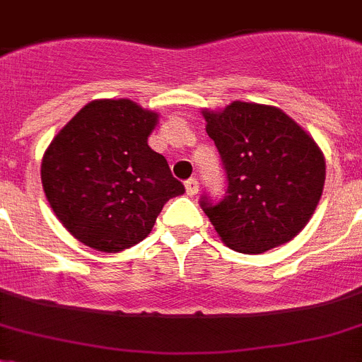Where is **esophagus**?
Here are the masks:
<instances>
[{
    "mask_svg": "<svg viewBox=\"0 0 362 362\" xmlns=\"http://www.w3.org/2000/svg\"><path fill=\"white\" fill-rule=\"evenodd\" d=\"M185 188H187V196L194 198V196H196V194H198V190H199L198 179H194V177L188 179L187 183H185Z\"/></svg>",
    "mask_w": 362,
    "mask_h": 362,
    "instance_id": "1",
    "label": "esophagus"
}]
</instances>
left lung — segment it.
<instances>
[{
  "label": "left lung",
  "instance_id": "8db88e82",
  "mask_svg": "<svg viewBox=\"0 0 362 362\" xmlns=\"http://www.w3.org/2000/svg\"><path fill=\"white\" fill-rule=\"evenodd\" d=\"M203 118L228 175L223 199L199 202L218 237L240 253L292 240L324 190V153L313 136L281 109L259 103L233 101Z\"/></svg>",
  "mask_w": 362,
  "mask_h": 362
}]
</instances>
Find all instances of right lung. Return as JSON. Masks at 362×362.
Here are the masks:
<instances>
[{
	"instance_id": "1",
	"label": "right lung",
	"mask_w": 362,
	"mask_h": 362,
	"mask_svg": "<svg viewBox=\"0 0 362 362\" xmlns=\"http://www.w3.org/2000/svg\"><path fill=\"white\" fill-rule=\"evenodd\" d=\"M159 115L131 100H95L77 112L42 157L46 198L85 246L118 253L153 229L185 187L148 146Z\"/></svg>"
}]
</instances>
